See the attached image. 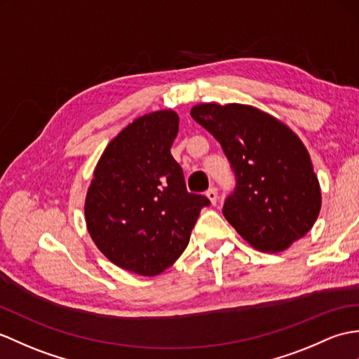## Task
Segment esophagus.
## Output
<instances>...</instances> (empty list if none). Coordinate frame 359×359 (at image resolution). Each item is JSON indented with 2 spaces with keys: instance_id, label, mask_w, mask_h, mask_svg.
<instances>
[{
  "instance_id": "obj_1",
  "label": "esophagus",
  "mask_w": 359,
  "mask_h": 359,
  "mask_svg": "<svg viewBox=\"0 0 359 359\" xmlns=\"http://www.w3.org/2000/svg\"><path fill=\"white\" fill-rule=\"evenodd\" d=\"M206 197L210 198V202L212 203V205H215L217 203V198H219V193H217V188H214V187H211L210 189L206 191Z\"/></svg>"
}]
</instances>
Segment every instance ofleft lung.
I'll return each mask as SVG.
<instances>
[{
    "mask_svg": "<svg viewBox=\"0 0 359 359\" xmlns=\"http://www.w3.org/2000/svg\"><path fill=\"white\" fill-rule=\"evenodd\" d=\"M219 140L237 185L223 215L257 251L281 252L304 237L321 210L320 182L304 144L287 125L251 105L191 108Z\"/></svg>",
    "mask_w": 359,
    "mask_h": 359,
    "instance_id": "obj_1",
    "label": "left lung"
}]
</instances>
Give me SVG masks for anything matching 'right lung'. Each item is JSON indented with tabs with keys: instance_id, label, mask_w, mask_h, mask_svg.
<instances>
[{
	"instance_id": "right-lung-1",
	"label": "right lung",
	"mask_w": 359,
	"mask_h": 359,
	"mask_svg": "<svg viewBox=\"0 0 359 359\" xmlns=\"http://www.w3.org/2000/svg\"><path fill=\"white\" fill-rule=\"evenodd\" d=\"M179 116L159 110L127 125L99 159L86 197L91 240L108 260L144 277L168 269L189 243L205 196L188 193L171 145Z\"/></svg>"
}]
</instances>
